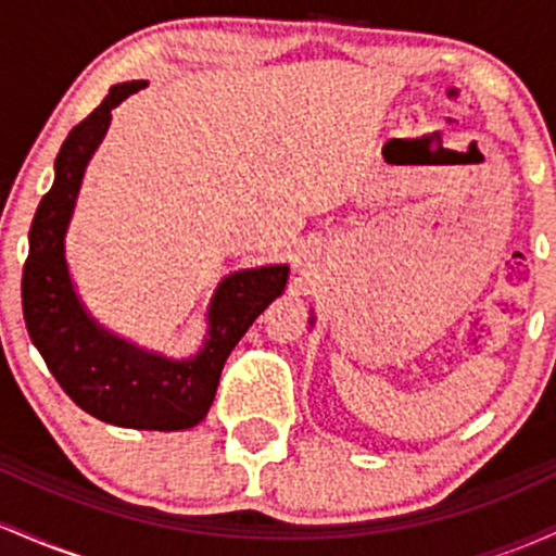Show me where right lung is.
I'll list each match as a JSON object with an SVG mask.
<instances>
[{"label": "right lung", "mask_w": 556, "mask_h": 556, "mask_svg": "<svg viewBox=\"0 0 556 556\" xmlns=\"http://www.w3.org/2000/svg\"><path fill=\"white\" fill-rule=\"evenodd\" d=\"M149 83L112 86L106 99L70 130L54 159V182L38 203L23 266V318L47 368L75 405L127 429H190L212 407L235 344L274 298L287 266L235 271L216 287L208 340L193 361H169L110 334L83 311L65 264V229L83 172L110 127L112 110Z\"/></svg>", "instance_id": "1"}]
</instances>
